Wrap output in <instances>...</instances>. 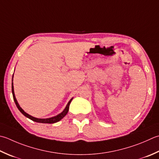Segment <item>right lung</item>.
I'll return each instance as SVG.
<instances>
[{
    "mask_svg": "<svg viewBox=\"0 0 159 159\" xmlns=\"http://www.w3.org/2000/svg\"><path fill=\"white\" fill-rule=\"evenodd\" d=\"M13 76H14V74H13ZM13 76H12V83H11V91H12V94H13V98H14V101L16 103V107H18V110H19V111H20V112L23 114L25 116H26L27 118H28V119H30L31 120H32L33 121H35V122H37V123H57L58 122V121L61 120L66 115L68 112V111H69V107H70V104L71 101H72V98L70 99V101L68 102V103L67 105V106L65 107V110L62 111V112L61 114H59L58 115H57V116H53V117H51V118H48V119H37V118H35L34 117L32 116H31V115L28 114L27 113H26L25 111L23 109H22L20 107L19 104L18 103V101L16 100V98L15 97V94H14V85H13Z\"/></svg>",
    "mask_w": 159,
    "mask_h": 159,
    "instance_id": "right-lung-1",
    "label": "right lung"
}]
</instances>
